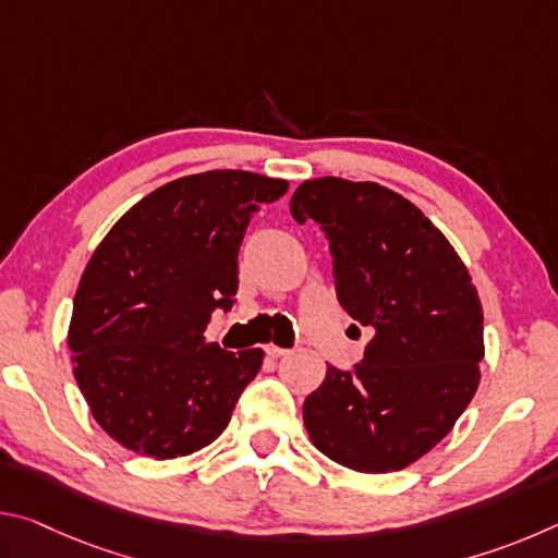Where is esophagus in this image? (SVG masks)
I'll return each mask as SVG.
<instances>
[{"label": "esophagus", "mask_w": 558, "mask_h": 558, "mask_svg": "<svg viewBox=\"0 0 558 558\" xmlns=\"http://www.w3.org/2000/svg\"><path fill=\"white\" fill-rule=\"evenodd\" d=\"M266 352H268V356H272V359H280V356H286V354H288V349L276 347V344H268V347H266Z\"/></svg>", "instance_id": "34e87169"}]
</instances>
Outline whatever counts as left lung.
<instances>
[{
	"mask_svg": "<svg viewBox=\"0 0 558 558\" xmlns=\"http://www.w3.org/2000/svg\"><path fill=\"white\" fill-rule=\"evenodd\" d=\"M290 211L323 226L339 305L374 332L354 372L327 366L302 403L307 436L349 470L409 468L448 436L480 386L477 288L438 226L393 189L307 179Z\"/></svg>",
	"mask_w": 558,
	"mask_h": 558,
	"instance_id": "left-lung-1",
	"label": "left lung"
}]
</instances>
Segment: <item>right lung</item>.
Returning <instances> with one entry per match:
<instances>
[{
	"label": "right lung",
	"mask_w": 558,
	"mask_h": 558,
	"mask_svg": "<svg viewBox=\"0 0 558 558\" xmlns=\"http://www.w3.org/2000/svg\"><path fill=\"white\" fill-rule=\"evenodd\" d=\"M286 179L211 169L155 189L93 251L73 298L69 347L93 418L137 456H192L229 426L263 349L206 342L216 307L231 310L239 245Z\"/></svg>",
	"instance_id": "add662e5"
}]
</instances>
